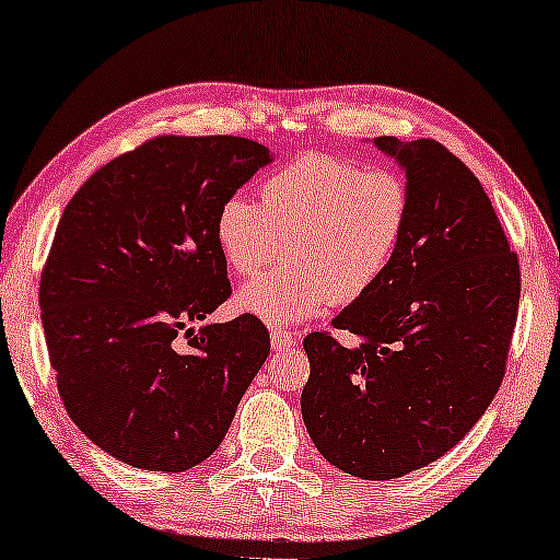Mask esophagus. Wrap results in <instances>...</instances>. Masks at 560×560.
Instances as JSON below:
<instances>
[{"instance_id":"1","label":"esophagus","mask_w":560,"mask_h":560,"mask_svg":"<svg viewBox=\"0 0 560 560\" xmlns=\"http://www.w3.org/2000/svg\"><path fill=\"white\" fill-rule=\"evenodd\" d=\"M270 343H272V351H290L295 347V336L288 334V331H272L270 334Z\"/></svg>"}]
</instances>
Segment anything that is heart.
<instances>
[{"mask_svg":"<svg viewBox=\"0 0 560 560\" xmlns=\"http://www.w3.org/2000/svg\"><path fill=\"white\" fill-rule=\"evenodd\" d=\"M410 219L400 175L354 160L305 152L267 175L259 203L232 196L217 213V244L236 275L270 262L285 240V265L249 280L236 308L270 326L347 305L393 265Z\"/></svg>","mask_w":560,"mask_h":560,"instance_id":"b5f03b06","label":"heart"}]
</instances>
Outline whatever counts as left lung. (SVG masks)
Here are the masks:
<instances>
[{
  "mask_svg": "<svg viewBox=\"0 0 560 560\" xmlns=\"http://www.w3.org/2000/svg\"><path fill=\"white\" fill-rule=\"evenodd\" d=\"M402 167L410 219L377 285L331 320L351 336L308 334L305 431L351 477L423 469L485 416L504 377L520 265L492 201L435 140L374 137Z\"/></svg>",
  "mask_w": 560,
  "mask_h": 560,
  "instance_id": "obj_1",
  "label": "left lung"
}]
</instances>
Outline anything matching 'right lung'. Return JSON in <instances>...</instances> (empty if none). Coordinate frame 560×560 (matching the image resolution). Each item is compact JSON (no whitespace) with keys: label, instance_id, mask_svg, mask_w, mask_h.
Returning a JSON list of instances; mask_svg holds the SVG:
<instances>
[{"label":"right lung","instance_id":"obj_1","mask_svg":"<svg viewBox=\"0 0 560 560\" xmlns=\"http://www.w3.org/2000/svg\"><path fill=\"white\" fill-rule=\"evenodd\" d=\"M270 163L247 137H158L91 175L60 217L40 282L60 400L86 439L135 469L206 462L270 354L247 313L190 328L232 295L221 203Z\"/></svg>","mask_w":560,"mask_h":560}]
</instances>
